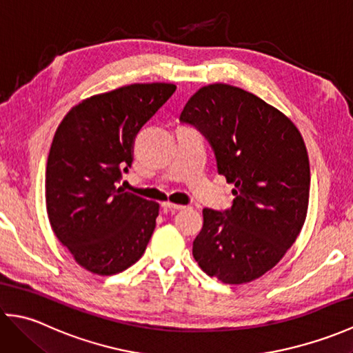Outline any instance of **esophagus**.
Wrapping results in <instances>:
<instances>
[{
    "instance_id": "obj_1",
    "label": "esophagus",
    "mask_w": 353,
    "mask_h": 353,
    "mask_svg": "<svg viewBox=\"0 0 353 353\" xmlns=\"http://www.w3.org/2000/svg\"><path fill=\"white\" fill-rule=\"evenodd\" d=\"M163 208L171 209V211H179V209H183L185 206L183 205H177V203H171V201H165Z\"/></svg>"
}]
</instances>
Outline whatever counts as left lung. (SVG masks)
<instances>
[{
  "mask_svg": "<svg viewBox=\"0 0 353 353\" xmlns=\"http://www.w3.org/2000/svg\"><path fill=\"white\" fill-rule=\"evenodd\" d=\"M214 148L216 168L234 183L229 211L203 209L192 256L223 283L258 279L294 244L308 212L311 171L301 132L272 104L241 88H200L181 114Z\"/></svg>",
  "mask_w": 353,
  "mask_h": 353,
  "instance_id": "obj_1",
  "label": "left lung"
}]
</instances>
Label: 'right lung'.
Wrapping results in <instances>:
<instances>
[{
	"label": "right lung",
	"mask_w": 353,
	"mask_h": 353,
	"mask_svg": "<svg viewBox=\"0 0 353 353\" xmlns=\"http://www.w3.org/2000/svg\"><path fill=\"white\" fill-rule=\"evenodd\" d=\"M171 83H134L76 104L59 124L45 172L51 229L80 267L124 272L145 252L159 203L118 182L141 127L174 94Z\"/></svg>",
	"instance_id": "add662e5"
}]
</instances>
